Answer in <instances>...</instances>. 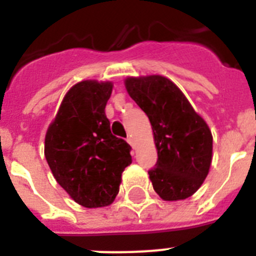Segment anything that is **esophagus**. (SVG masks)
Wrapping results in <instances>:
<instances>
[{
    "mask_svg": "<svg viewBox=\"0 0 256 256\" xmlns=\"http://www.w3.org/2000/svg\"><path fill=\"white\" fill-rule=\"evenodd\" d=\"M126 142L132 146V148H134V142H133V138H132V136H130L128 138H126Z\"/></svg>",
    "mask_w": 256,
    "mask_h": 256,
    "instance_id": "esophagus-1",
    "label": "esophagus"
}]
</instances>
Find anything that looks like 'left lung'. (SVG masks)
I'll use <instances>...</instances> for the list:
<instances>
[{
  "label": "left lung",
  "instance_id": "left-lung-1",
  "mask_svg": "<svg viewBox=\"0 0 256 256\" xmlns=\"http://www.w3.org/2000/svg\"><path fill=\"white\" fill-rule=\"evenodd\" d=\"M124 86L152 128L158 162L148 176L154 190L164 201L190 198L204 183L212 165L209 126L166 76H126Z\"/></svg>",
  "mask_w": 256,
  "mask_h": 256
}]
</instances>
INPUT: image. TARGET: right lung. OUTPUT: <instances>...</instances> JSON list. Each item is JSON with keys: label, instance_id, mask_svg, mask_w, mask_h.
Listing matches in <instances>:
<instances>
[{"label": "right lung", "instance_id": "add662e5", "mask_svg": "<svg viewBox=\"0 0 256 256\" xmlns=\"http://www.w3.org/2000/svg\"><path fill=\"white\" fill-rule=\"evenodd\" d=\"M112 82L87 79L64 96L44 137V156L56 182L76 204H112L122 173L132 162L130 146L112 134L105 108Z\"/></svg>", "mask_w": 256, "mask_h": 256}]
</instances>
